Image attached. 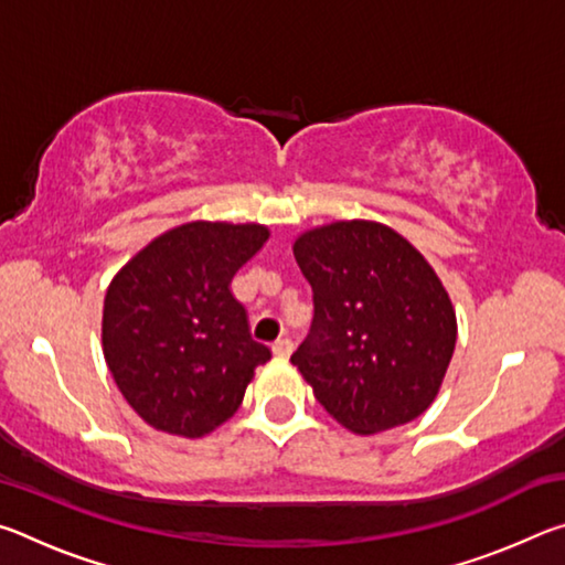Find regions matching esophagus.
<instances>
[{"instance_id": "34e87169", "label": "esophagus", "mask_w": 565, "mask_h": 565, "mask_svg": "<svg viewBox=\"0 0 565 565\" xmlns=\"http://www.w3.org/2000/svg\"><path fill=\"white\" fill-rule=\"evenodd\" d=\"M271 349H274V353L279 359H289L291 353H294V341L291 339H276Z\"/></svg>"}]
</instances>
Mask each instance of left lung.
Segmentation results:
<instances>
[{
	"instance_id": "8db88e82",
	"label": "left lung",
	"mask_w": 565,
	"mask_h": 565,
	"mask_svg": "<svg viewBox=\"0 0 565 565\" xmlns=\"http://www.w3.org/2000/svg\"><path fill=\"white\" fill-rule=\"evenodd\" d=\"M313 321L291 363L343 428L371 436L434 404L456 349V311L434 266L386 224L331 222L296 236Z\"/></svg>"
}]
</instances>
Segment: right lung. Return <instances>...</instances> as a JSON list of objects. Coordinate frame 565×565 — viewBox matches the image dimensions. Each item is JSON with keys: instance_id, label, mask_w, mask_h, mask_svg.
Listing matches in <instances>:
<instances>
[{"instance_id": "add662e5", "label": "right lung", "mask_w": 565, "mask_h": 565, "mask_svg": "<svg viewBox=\"0 0 565 565\" xmlns=\"http://www.w3.org/2000/svg\"><path fill=\"white\" fill-rule=\"evenodd\" d=\"M264 224L186 222L131 256L104 296L102 351L114 384L151 428L202 438L242 406L256 366L232 279L259 252Z\"/></svg>"}]
</instances>
